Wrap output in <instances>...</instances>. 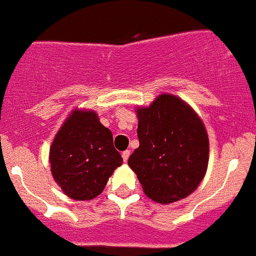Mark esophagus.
Wrapping results in <instances>:
<instances>
[{"mask_svg": "<svg viewBox=\"0 0 256 256\" xmlns=\"http://www.w3.org/2000/svg\"><path fill=\"white\" fill-rule=\"evenodd\" d=\"M128 156H130V150H124V152H122L124 162H128Z\"/></svg>", "mask_w": 256, "mask_h": 256, "instance_id": "34e87169", "label": "esophagus"}]
</instances>
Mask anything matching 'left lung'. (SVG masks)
Segmentation results:
<instances>
[{"mask_svg": "<svg viewBox=\"0 0 256 256\" xmlns=\"http://www.w3.org/2000/svg\"><path fill=\"white\" fill-rule=\"evenodd\" d=\"M136 114L139 148L128 163L144 192L160 204L188 196L208 166L209 140L202 120L171 94H162Z\"/></svg>", "mask_w": 256, "mask_h": 256, "instance_id": "obj_1", "label": "left lung"}]
</instances>
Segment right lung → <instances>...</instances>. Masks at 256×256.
I'll use <instances>...</instances> for the list:
<instances>
[{"mask_svg":"<svg viewBox=\"0 0 256 256\" xmlns=\"http://www.w3.org/2000/svg\"><path fill=\"white\" fill-rule=\"evenodd\" d=\"M122 162L114 146L112 132L93 111H74L50 145L52 176L75 200L98 196Z\"/></svg>","mask_w":256,"mask_h":256,"instance_id":"obj_1","label":"right lung"}]
</instances>
